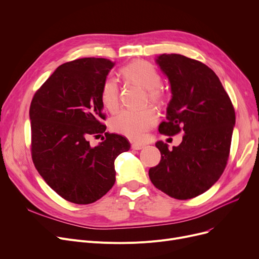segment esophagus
I'll return each mask as SVG.
<instances>
[{
  "instance_id": "1",
  "label": "esophagus",
  "mask_w": 259,
  "mask_h": 259,
  "mask_svg": "<svg viewBox=\"0 0 259 259\" xmlns=\"http://www.w3.org/2000/svg\"><path fill=\"white\" fill-rule=\"evenodd\" d=\"M132 149H134V150H141V149H143L145 147V144H142V143H133L131 145Z\"/></svg>"
}]
</instances>
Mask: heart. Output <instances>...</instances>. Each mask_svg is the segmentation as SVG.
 <instances>
[{"label": "heart", "instance_id": "1", "mask_svg": "<svg viewBox=\"0 0 259 259\" xmlns=\"http://www.w3.org/2000/svg\"><path fill=\"white\" fill-rule=\"evenodd\" d=\"M122 78L129 83L146 89L151 102L161 105L167 98L166 90L162 88L161 75L156 67L144 60L133 61L119 70ZM101 102L106 110L115 112L119 105V88L115 78L108 76L104 79L101 88ZM157 120V114L151 107L142 110H122L111 121L112 129L125 135L130 140H143Z\"/></svg>", "mask_w": 259, "mask_h": 259}]
</instances>
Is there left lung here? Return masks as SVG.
<instances>
[{"instance_id":"8db88e82","label":"left lung","mask_w":259,"mask_h":259,"mask_svg":"<svg viewBox=\"0 0 259 259\" xmlns=\"http://www.w3.org/2000/svg\"><path fill=\"white\" fill-rule=\"evenodd\" d=\"M168 76L172 99L158 131L183 142L169 150L157 142L160 161L149 178L160 191L176 199H190L209 190L222 176L230 155L235 110L215 72L203 63L182 54L157 58Z\"/></svg>"}]
</instances>
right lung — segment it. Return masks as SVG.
<instances>
[{
	"label": "right lung",
	"instance_id": "right-lung-1",
	"mask_svg": "<svg viewBox=\"0 0 259 259\" xmlns=\"http://www.w3.org/2000/svg\"><path fill=\"white\" fill-rule=\"evenodd\" d=\"M114 62L83 58L57 68L34 93L31 157L39 175L62 198L88 205L115 183L114 160L130 149L121 135L106 132L101 88ZM105 134L92 147L89 139Z\"/></svg>",
	"mask_w": 259,
	"mask_h": 259
}]
</instances>
